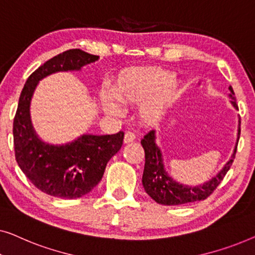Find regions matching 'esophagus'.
Masks as SVG:
<instances>
[{
  "mask_svg": "<svg viewBox=\"0 0 255 255\" xmlns=\"http://www.w3.org/2000/svg\"><path fill=\"white\" fill-rule=\"evenodd\" d=\"M135 139V134L132 131H127L126 134H125V137H124V142L125 143H130Z\"/></svg>",
  "mask_w": 255,
  "mask_h": 255,
  "instance_id": "34e87169",
  "label": "esophagus"
}]
</instances>
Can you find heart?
I'll use <instances>...</instances> for the list:
<instances>
[{"label":"heart","mask_w":255,"mask_h":255,"mask_svg":"<svg viewBox=\"0 0 255 255\" xmlns=\"http://www.w3.org/2000/svg\"><path fill=\"white\" fill-rule=\"evenodd\" d=\"M116 98L123 104H139V116L146 124L163 120L180 93V84L172 74L162 69H136L118 77L113 87ZM106 113L121 116L123 107L110 92L100 93Z\"/></svg>","instance_id":"1"}]
</instances>
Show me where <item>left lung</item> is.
I'll list each match as a JSON object with an SVG mask.
<instances>
[{"mask_svg": "<svg viewBox=\"0 0 255 255\" xmlns=\"http://www.w3.org/2000/svg\"><path fill=\"white\" fill-rule=\"evenodd\" d=\"M229 90H230L229 97L231 98L230 103L236 110H238L234 89L229 87ZM238 126L237 143L234 153L231 155L229 162L210 180L203 182L202 185L196 186L184 185L181 182L175 181L173 178L168 175L164 167L163 153L156 143V131H149L141 141L145 153V164L144 171H143L142 184L146 194L152 200H155L157 203L164 204V206H179V204H186L207 199L214 192V189H216L217 186L221 184V181L223 180L225 174L230 170L231 165L234 163L240 136V118Z\"/></svg>", "mask_w": 255, "mask_h": 255, "instance_id": "8db88e82", "label": "left lung"}]
</instances>
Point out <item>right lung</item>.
I'll list each match as a JSON object with an SVG mask.
<instances>
[{
  "mask_svg": "<svg viewBox=\"0 0 255 255\" xmlns=\"http://www.w3.org/2000/svg\"><path fill=\"white\" fill-rule=\"evenodd\" d=\"M98 59L81 49L61 53L32 73L20 93L12 129L16 160L35 187L55 198L77 199L91 192L102 180L109 160L121 149L125 134H83L66 144L46 143L32 126L31 99L42 78L81 70Z\"/></svg>",
  "mask_w": 255,
  "mask_h": 255,
  "instance_id": "add662e5",
  "label": "right lung"
}]
</instances>
